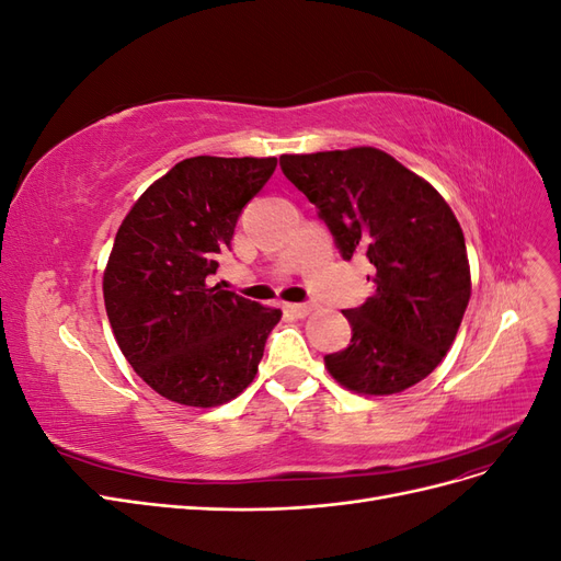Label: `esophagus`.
I'll list each match as a JSON object with an SVG mask.
<instances>
[{"label": "esophagus", "instance_id": "obj_1", "mask_svg": "<svg viewBox=\"0 0 561 561\" xmlns=\"http://www.w3.org/2000/svg\"><path fill=\"white\" fill-rule=\"evenodd\" d=\"M313 311L311 304H285V313L293 318H307Z\"/></svg>", "mask_w": 561, "mask_h": 561}]
</instances>
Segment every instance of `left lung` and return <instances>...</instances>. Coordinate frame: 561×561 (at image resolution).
Returning <instances> with one entry per match:
<instances>
[{
    "instance_id": "1",
    "label": "left lung",
    "mask_w": 561,
    "mask_h": 561,
    "mask_svg": "<svg viewBox=\"0 0 561 561\" xmlns=\"http://www.w3.org/2000/svg\"><path fill=\"white\" fill-rule=\"evenodd\" d=\"M285 178L325 219L344 260L375 264V295L348 309V348L330 377L358 396H393L443 363L470 301L466 239L431 182L377 147L283 154ZM369 278V276H367Z\"/></svg>"
}]
</instances>
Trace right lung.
<instances>
[{
	"instance_id": "add662e5",
	"label": "right lung",
	"mask_w": 561,
	"mask_h": 561,
	"mask_svg": "<svg viewBox=\"0 0 561 561\" xmlns=\"http://www.w3.org/2000/svg\"><path fill=\"white\" fill-rule=\"evenodd\" d=\"M276 157H192L133 203L103 276L118 348L138 377L184 407L225 404L257 375L280 309L210 285L245 203Z\"/></svg>"
}]
</instances>
